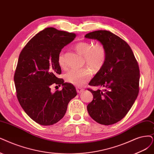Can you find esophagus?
Listing matches in <instances>:
<instances>
[{"label": "esophagus", "instance_id": "34e87169", "mask_svg": "<svg viewBox=\"0 0 154 154\" xmlns=\"http://www.w3.org/2000/svg\"><path fill=\"white\" fill-rule=\"evenodd\" d=\"M76 90H77V92L78 93H82V92L83 91L84 89H82V88H81L77 87V88H76Z\"/></svg>", "mask_w": 154, "mask_h": 154}]
</instances>
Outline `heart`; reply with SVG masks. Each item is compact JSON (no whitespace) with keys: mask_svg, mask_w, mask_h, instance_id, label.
I'll return each mask as SVG.
<instances>
[{"mask_svg":"<svg viewBox=\"0 0 154 154\" xmlns=\"http://www.w3.org/2000/svg\"><path fill=\"white\" fill-rule=\"evenodd\" d=\"M77 52L84 56L86 64L93 70H98L105 63L106 58V50L103 45L94 44L92 42L82 41L75 45ZM58 63L61 68L65 66L64 54L61 52L58 57ZM92 75V72L88 68L70 69L66 72L64 78L65 81L77 86H82Z\"/></svg>","mask_w":154,"mask_h":154,"instance_id":"heart-1","label":"heart"}]
</instances>
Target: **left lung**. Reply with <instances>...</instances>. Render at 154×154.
Wrapping results in <instances>:
<instances>
[{
	"instance_id": "obj_1",
	"label": "left lung",
	"mask_w": 154,
	"mask_h": 154,
	"mask_svg": "<svg viewBox=\"0 0 154 154\" xmlns=\"http://www.w3.org/2000/svg\"><path fill=\"white\" fill-rule=\"evenodd\" d=\"M85 37L98 40L106 50L104 65L89 83L105 89H88L93 95L88 112L100 124H113L126 116L138 95V63L128 44L109 31L92 32Z\"/></svg>"
}]
</instances>
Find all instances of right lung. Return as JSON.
I'll use <instances>...</instances> for the list:
<instances>
[{
	"mask_svg": "<svg viewBox=\"0 0 154 154\" xmlns=\"http://www.w3.org/2000/svg\"><path fill=\"white\" fill-rule=\"evenodd\" d=\"M75 37V33L46 28L32 37L20 54L14 75L17 98L26 114L42 126L60 121L77 94L73 85L56 77L61 73L58 55ZM53 84L64 87L53 94Z\"/></svg>",
	"mask_w": 154,
	"mask_h": 154,
	"instance_id": "right-lung-1",
	"label": "right lung"
}]
</instances>
